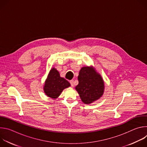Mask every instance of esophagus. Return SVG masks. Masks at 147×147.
<instances>
[{
	"mask_svg": "<svg viewBox=\"0 0 147 147\" xmlns=\"http://www.w3.org/2000/svg\"><path fill=\"white\" fill-rule=\"evenodd\" d=\"M70 83L71 84V87H74V80H71L70 81Z\"/></svg>",
	"mask_w": 147,
	"mask_h": 147,
	"instance_id": "esophagus-1",
	"label": "esophagus"
}]
</instances>
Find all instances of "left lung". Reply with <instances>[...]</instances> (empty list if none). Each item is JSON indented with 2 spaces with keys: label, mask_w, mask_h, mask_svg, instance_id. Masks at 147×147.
Listing matches in <instances>:
<instances>
[{
  "label": "left lung",
  "mask_w": 147,
  "mask_h": 147,
  "mask_svg": "<svg viewBox=\"0 0 147 147\" xmlns=\"http://www.w3.org/2000/svg\"><path fill=\"white\" fill-rule=\"evenodd\" d=\"M78 84L76 89L82 101L90 104L101 97L103 93L104 82L100 76L89 67H82L78 76Z\"/></svg>",
  "instance_id": "1"
}]
</instances>
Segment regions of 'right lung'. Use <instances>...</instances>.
Listing matches in <instances>:
<instances>
[{
  "label": "right lung",
  "mask_w": 147,
  "mask_h": 147,
  "mask_svg": "<svg viewBox=\"0 0 147 147\" xmlns=\"http://www.w3.org/2000/svg\"><path fill=\"white\" fill-rule=\"evenodd\" d=\"M70 86L67 80L60 76L59 73L55 68L51 70L45 81L44 87L45 93L52 98H57L62 91Z\"/></svg>",
  "instance_id": "obj_1"
}]
</instances>
